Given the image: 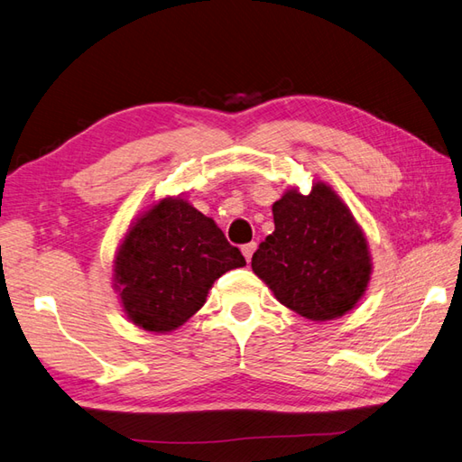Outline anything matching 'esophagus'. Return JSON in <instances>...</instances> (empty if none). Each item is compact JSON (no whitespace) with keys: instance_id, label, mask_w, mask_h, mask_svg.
Listing matches in <instances>:
<instances>
[{"instance_id":"1","label":"esophagus","mask_w":462,"mask_h":462,"mask_svg":"<svg viewBox=\"0 0 462 462\" xmlns=\"http://www.w3.org/2000/svg\"><path fill=\"white\" fill-rule=\"evenodd\" d=\"M254 249H257V243H247V245H243L241 247V253H243V257L247 259V261H251V257H253V253H254Z\"/></svg>"}]
</instances>
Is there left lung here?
I'll use <instances>...</instances> for the list:
<instances>
[{
	"instance_id": "1",
	"label": "left lung",
	"mask_w": 462,
	"mask_h": 462,
	"mask_svg": "<svg viewBox=\"0 0 462 462\" xmlns=\"http://www.w3.org/2000/svg\"><path fill=\"white\" fill-rule=\"evenodd\" d=\"M274 231L253 254V273L274 299L306 320L326 322L356 309L374 263L350 208L324 181L310 193L289 188L273 203Z\"/></svg>"
}]
</instances>
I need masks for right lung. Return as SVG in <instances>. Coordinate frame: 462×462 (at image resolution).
Wrapping results in <instances>:
<instances>
[{
  "instance_id": "1",
  "label": "right lung",
  "mask_w": 462,
  "mask_h": 462,
  "mask_svg": "<svg viewBox=\"0 0 462 462\" xmlns=\"http://www.w3.org/2000/svg\"><path fill=\"white\" fill-rule=\"evenodd\" d=\"M245 264L211 217L168 196L130 223L112 261V284L132 324L168 334L201 309L221 274Z\"/></svg>"
}]
</instances>
